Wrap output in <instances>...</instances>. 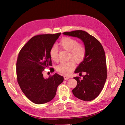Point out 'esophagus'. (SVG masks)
I'll list each match as a JSON object with an SVG mask.
<instances>
[{"label": "esophagus", "mask_w": 125, "mask_h": 125, "mask_svg": "<svg viewBox=\"0 0 125 125\" xmlns=\"http://www.w3.org/2000/svg\"><path fill=\"white\" fill-rule=\"evenodd\" d=\"M63 78H64V79H65V80H68V79H69L70 78H69V77L66 76V75H65V76L63 77Z\"/></svg>", "instance_id": "34e87169"}]
</instances>
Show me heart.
<instances>
[{
  "label": "heart",
  "mask_w": 125,
  "mask_h": 125,
  "mask_svg": "<svg viewBox=\"0 0 125 125\" xmlns=\"http://www.w3.org/2000/svg\"><path fill=\"white\" fill-rule=\"evenodd\" d=\"M59 46L63 50L69 52V59H73L76 62H80L84 58L86 53L85 48L83 45L79 44V42L77 40L69 37H64L60 41ZM58 53L57 47L52 46L50 49V55L53 61H58ZM73 60L60 63L56 67L57 71L65 75H69L75 66Z\"/></svg>",
  "instance_id": "heart-1"
}]
</instances>
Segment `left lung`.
Returning <instances> with one entry per match:
<instances>
[{
    "mask_svg": "<svg viewBox=\"0 0 125 125\" xmlns=\"http://www.w3.org/2000/svg\"><path fill=\"white\" fill-rule=\"evenodd\" d=\"M63 35L80 39L84 44L86 53L74 73H85L83 79L75 77L77 85L73 90L79 99L90 101L95 99L103 89L107 78L106 62L103 46L94 36L82 30L63 33Z\"/></svg>",
    "mask_w": 125,
    "mask_h": 125,
    "instance_id": "left-lung-1",
    "label": "left lung"
}]
</instances>
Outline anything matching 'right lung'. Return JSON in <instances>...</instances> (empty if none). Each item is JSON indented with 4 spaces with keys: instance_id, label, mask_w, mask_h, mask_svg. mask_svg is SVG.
Returning <instances> with one entry per match:
<instances>
[{
    "instance_id": "right-lung-1",
    "label": "right lung",
    "mask_w": 125,
    "mask_h": 125,
    "mask_svg": "<svg viewBox=\"0 0 125 125\" xmlns=\"http://www.w3.org/2000/svg\"><path fill=\"white\" fill-rule=\"evenodd\" d=\"M61 33L33 37L22 48L17 62L18 82L22 91L33 103L41 104L54 99L63 77L55 73L48 78L43 72L52 66L50 51Z\"/></svg>"
}]
</instances>
